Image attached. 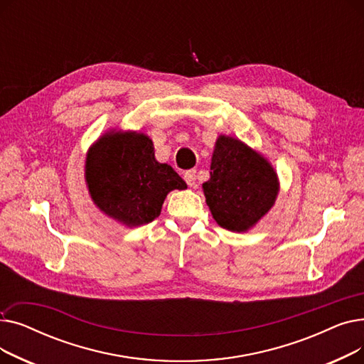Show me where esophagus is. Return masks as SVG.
<instances>
[{"label":"esophagus","mask_w":364,"mask_h":364,"mask_svg":"<svg viewBox=\"0 0 364 364\" xmlns=\"http://www.w3.org/2000/svg\"><path fill=\"white\" fill-rule=\"evenodd\" d=\"M184 180L190 187H195L196 186V171L195 169H190L184 174Z\"/></svg>","instance_id":"34e87169"}]
</instances>
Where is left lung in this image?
Listing matches in <instances>:
<instances>
[{
	"mask_svg": "<svg viewBox=\"0 0 364 364\" xmlns=\"http://www.w3.org/2000/svg\"><path fill=\"white\" fill-rule=\"evenodd\" d=\"M211 178L202 184L218 225L242 233L270 211L279 193L274 168L240 140L220 136L211 159Z\"/></svg>",
	"mask_w": 364,
	"mask_h": 364,
	"instance_id": "left-lung-1",
	"label": "left lung"
}]
</instances>
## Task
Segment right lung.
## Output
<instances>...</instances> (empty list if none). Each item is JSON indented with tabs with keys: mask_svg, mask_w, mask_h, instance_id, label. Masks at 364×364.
I'll return each mask as SVG.
<instances>
[{
	"mask_svg": "<svg viewBox=\"0 0 364 364\" xmlns=\"http://www.w3.org/2000/svg\"><path fill=\"white\" fill-rule=\"evenodd\" d=\"M90 196L102 213L127 227L151 223L172 190L187 184L168 164L155 158L153 141L143 132L109 131L85 159Z\"/></svg>",
	"mask_w": 364,
	"mask_h": 364,
	"instance_id": "right-lung-1",
	"label": "right lung"
}]
</instances>
